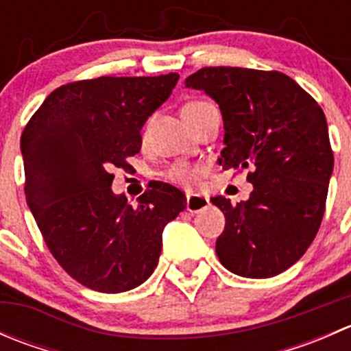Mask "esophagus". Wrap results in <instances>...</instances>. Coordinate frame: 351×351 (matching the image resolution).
I'll list each match as a JSON object with an SVG mask.
<instances>
[{
	"instance_id": "obj_1",
	"label": "esophagus",
	"mask_w": 351,
	"mask_h": 351,
	"mask_svg": "<svg viewBox=\"0 0 351 351\" xmlns=\"http://www.w3.org/2000/svg\"><path fill=\"white\" fill-rule=\"evenodd\" d=\"M208 207V198L202 197L198 193H189L186 195V210L192 212V214H197L202 208Z\"/></svg>"
}]
</instances>
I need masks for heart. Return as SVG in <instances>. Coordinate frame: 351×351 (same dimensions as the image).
Here are the masks:
<instances>
[{"label": "heart", "instance_id": "heart-1", "mask_svg": "<svg viewBox=\"0 0 351 351\" xmlns=\"http://www.w3.org/2000/svg\"><path fill=\"white\" fill-rule=\"evenodd\" d=\"M207 105L210 104H207V101H190V104H186L185 107H183V112H195V110L207 107ZM202 171H204V169L198 168V166L180 165V166H175V168L168 173V176L173 180V182L180 183V185L192 186L193 183L198 182V178L202 176Z\"/></svg>", "mask_w": 351, "mask_h": 351}]
</instances>
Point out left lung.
I'll return each instance as SVG.
<instances>
[{"mask_svg": "<svg viewBox=\"0 0 351 351\" xmlns=\"http://www.w3.org/2000/svg\"><path fill=\"white\" fill-rule=\"evenodd\" d=\"M185 86L221 108L219 165L251 169L247 200L234 207L226 197L210 198L226 215L215 253L239 277H275L300 260L323 221L335 165L324 112L278 71L204 67Z\"/></svg>", "mask_w": 351, "mask_h": 351, "instance_id": "8db88e82", "label": "left lung"}]
</instances>
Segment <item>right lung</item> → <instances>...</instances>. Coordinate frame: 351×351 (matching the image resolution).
<instances>
[{"instance_id":"1","label":"right lung","mask_w":351,"mask_h":351,"mask_svg":"<svg viewBox=\"0 0 351 351\" xmlns=\"http://www.w3.org/2000/svg\"><path fill=\"white\" fill-rule=\"evenodd\" d=\"M178 80L169 73L64 84L25 127L27 204L52 256L88 289L119 293L144 284L158 265L165 226L186 207L185 193L162 182L132 207L113 193L110 173L139 153L144 123Z\"/></svg>"}]
</instances>
